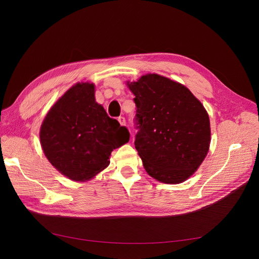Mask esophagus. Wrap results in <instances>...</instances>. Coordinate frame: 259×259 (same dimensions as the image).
Instances as JSON below:
<instances>
[{"label":"esophagus","mask_w":259,"mask_h":259,"mask_svg":"<svg viewBox=\"0 0 259 259\" xmlns=\"http://www.w3.org/2000/svg\"><path fill=\"white\" fill-rule=\"evenodd\" d=\"M117 121H119L121 126H126V120H125L124 116H119V117H117Z\"/></svg>","instance_id":"obj_1"}]
</instances>
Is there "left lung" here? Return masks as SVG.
<instances>
[{"mask_svg": "<svg viewBox=\"0 0 259 259\" xmlns=\"http://www.w3.org/2000/svg\"><path fill=\"white\" fill-rule=\"evenodd\" d=\"M127 85L135 96L134 145L145 169L162 183L186 181L208 152L210 128L203 105L185 85L158 74Z\"/></svg>", "mask_w": 259, "mask_h": 259, "instance_id": "left-lung-1", "label": "left lung"}]
</instances>
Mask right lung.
I'll use <instances>...</instances> for the list:
<instances>
[{
    "label": "right lung",
    "instance_id": "obj_1",
    "mask_svg": "<svg viewBox=\"0 0 259 259\" xmlns=\"http://www.w3.org/2000/svg\"><path fill=\"white\" fill-rule=\"evenodd\" d=\"M125 126L95 101V85L78 82L50 109L40 129L43 152L62 175L83 182L109 164L111 152L129 142Z\"/></svg>",
    "mask_w": 259,
    "mask_h": 259
}]
</instances>
